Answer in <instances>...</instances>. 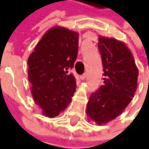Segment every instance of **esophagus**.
<instances>
[{
	"label": "esophagus",
	"mask_w": 149,
	"mask_h": 149,
	"mask_svg": "<svg viewBox=\"0 0 149 149\" xmlns=\"http://www.w3.org/2000/svg\"><path fill=\"white\" fill-rule=\"evenodd\" d=\"M87 76H88V74L87 73H84V74H82V75H80V79H85L86 78H87Z\"/></svg>",
	"instance_id": "1"
}]
</instances>
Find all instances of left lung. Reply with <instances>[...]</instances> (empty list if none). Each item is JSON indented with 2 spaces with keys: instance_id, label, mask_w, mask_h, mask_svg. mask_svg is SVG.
Listing matches in <instances>:
<instances>
[{
  "instance_id": "1",
  "label": "left lung",
  "mask_w": 149,
  "mask_h": 149,
  "mask_svg": "<svg viewBox=\"0 0 149 149\" xmlns=\"http://www.w3.org/2000/svg\"><path fill=\"white\" fill-rule=\"evenodd\" d=\"M104 84L91 94L87 113L100 125L121 114L134 96L139 70L128 47L113 38L99 37Z\"/></svg>"
}]
</instances>
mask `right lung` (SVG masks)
<instances>
[{
  "mask_svg": "<svg viewBox=\"0 0 149 149\" xmlns=\"http://www.w3.org/2000/svg\"><path fill=\"white\" fill-rule=\"evenodd\" d=\"M78 51L79 34L55 26L43 36L28 58V80L34 100L48 117L64 110L76 91L70 70Z\"/></svg>",
  "mask_w": 149,
  "mask_h": 149,
  "instance_id": "obj_1",
  "label": "right lung"
}]
</instances>
